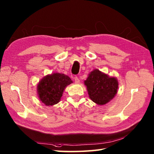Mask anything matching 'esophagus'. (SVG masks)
Listing matches in <instances>:
<instances>
[{
    "label": "esophagus",
    "mask_w": 154,
    "mask_h": 154,
    "mask_svg": "<svg viewBox=\"0 0 154 154\" xmlns=\"http://www.w3.org/2000/svg\"><path fill=\"white\" fill-rule=\"evenodd\" d=\"M74 79H75V83H79L80 80H79V78H78L77 77H75L74 78Z\"/></svg>",
    "instance_id": "esophagus-1"
}]
</instances>
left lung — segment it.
Instances as JSON below:
<instances>
[{"mask_svg": "<svg viewBox=\"0 0 154 154\" xmlns=\"http://www.w3.org/2000/svg\"><path fill=\"white\" fill-rule=\"evenodd\" d=\"M84 83L91 100L100 105L113 99L118 88L116 78L109 77L97 69L90 72Z\"/></svg>", "mask_w": 154, "mask_h": 154, "instance_id": "obj_1", "label": "left lung"}]
</instances>
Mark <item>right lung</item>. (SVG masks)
<instances>
[{
  "mask_svg": "<svg viewBox=\"0 0 154 154\" xmlns=\"http://www.w3.org/2000/svg\"><path fill=\"white\" fill-rule=\"evenodd\" d=\"M72 82L71 78L64 74L47 75L37 85L38 97L47 106L56 105L60 100L64 88Z\"/></svg>",
  "mask_w": 154,
  "mask_h": 154,
  "instance_id": "1",
  "label": "right lung"
}]
</instances>
